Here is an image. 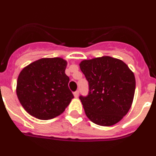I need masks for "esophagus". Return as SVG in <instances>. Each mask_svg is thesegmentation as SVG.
Instances as JSON below:
<instances>
[{"label":"esophagus","mask_w":156,"mask_h":156,"mask_svg":"<svg viewBox=\"0 0 156 156\" xmlns=\"http://www.w3.org/2000/svg\"><path fill=\"white\" fill-rule=\"evenodd\" d=\"M78 95H79V91H76L74 92V96H75V98H78Z\"/></svg>","instance_id":"34e87169"}]
</instances>
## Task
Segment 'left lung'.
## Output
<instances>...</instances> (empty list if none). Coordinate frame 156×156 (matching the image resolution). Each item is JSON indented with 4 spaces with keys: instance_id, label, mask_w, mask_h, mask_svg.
Wrapping results in <instances>:
<instances>
[{
    "instance_id": "obj_1",
    "label": "left lung",
    "mask_w": 156,
    "mask_h": 156,
    "mask_svg": "<svg viewBox=\"0 0 156 156\" xmlns=\"http://www.w3.org/2000/svg\"><path fill=\"white\" fill-rule=\"evenodd\" d=\"M79 65L89 87L88 95L79 97L87 117L101 126L118 123L133 101L134 73L125 62L109 56L84 60Z\"/></svg>"
}]
</instances>
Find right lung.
<instances>
[{
    "label": "right lung",
    "mask_w": 156,
    "mask_h": 156,
    "mask_svg": "<svg viewBox=\"0 0 156 156\" xmlns=\"http://www.w3.org/2000/svg\"><path fill=\"white\" fill-rule=\"evenodd\" d=\"M66 66L67 62L61 58H41L20 72L17 95L30 115L48 120L64 112L74 98L68 88Z\"/></svg>",
    "instance_id": "obj_1"
}]
</instances>
